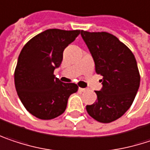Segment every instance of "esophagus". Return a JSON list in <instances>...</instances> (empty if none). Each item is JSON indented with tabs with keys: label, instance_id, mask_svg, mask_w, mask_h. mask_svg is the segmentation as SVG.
<instances>
[{
	"label": "esophagus",
	"instance_id": "1",
	"mask_svg": "<svg viewBox=\"0 0 150 150\" xmlns=\"http://www.w3.org/2000/svg\"><path fill=\"white\" fill-rule=\"evenodd\" d=\"M79 91H80V92H85V91H86V88H79Z\"/></svg>",
	"mask_w": 150,
	"mask_h": 150
}]
</instances>
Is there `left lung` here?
<instances>
[{
  "mask_svg": "<svg viewBox=\"0 0 150 150\" xmlns=\"http://www.w3.org/2000/svg\"><path fill=\"white\" fill-rule=\"evenodd\" d=\"M95 64L103 76L102 88L95 91L97 100L87 105L89 115L100 123H111L130 107L140 85V75L133 53L114 35L81 31Z\"/></svg>",
  "mask_w": 150,
  "mask_h": 150,
  "instance_id": "8db88e82",
  "label": "left lung"
}]
</instances>
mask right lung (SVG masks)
<instances>
[{
  "mask_svg": "<svg viewBox=\"0 0 150 150\" xmlns=\"http://www.w3.org/2000/svg\"><path fill=\"white\" fill-rule=\"evenodd\" d=\"M80 33L49 29L21 50L14 72L15 88L25 108L36 117L48 120L60 116L69 96L77 92L76 84L62 82L54 70L61 65L64 49Z\"/></svg>",
  "mask_w": 150,
  "mask_h": 150,
  "instance_id": "right-lung-1",
  "label": "right lung"
}]
</instances>
